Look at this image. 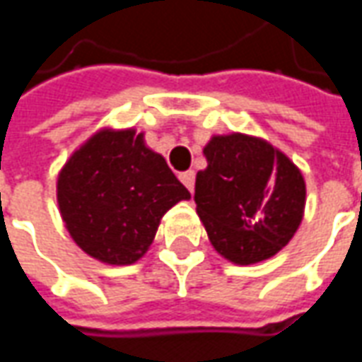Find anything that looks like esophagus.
Wrapping results in <instances>:
<instances>
[{"instance_id": "1", "label": "esophagus", "mask_w": 362, "mask_h": 362, "mask_svg": "<svg viewBox=\"0 0 362 362\" xmlns=\"http://www.w3.org/2000/svg\"><path fill=\"white\" fill-rule=\"evenodd\" d=\"M180 180L182 184L189 189V192H194V182H196V174H194V170H186V173H182Z\"/></svg>"}]
</instances>
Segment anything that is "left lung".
I'll return each instance as SVG.
<instances>
[{"instance_id":"obj_1","label":"left lung","mask_w":362,"mask_h":362,"mask_svg":"<svg viewBox=\"0 0 362 362\" xmlns=\"http://www.w3.org/2000/svg\"><path fill=\"white\" fill-rule=\"evenodd\" d=\"M196 176V211L209 243L236 266L273 258L300 227L306 182L272 143L248 134L211 135Z\"/></svg>"}]
</instances>
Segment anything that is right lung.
<instances>
[{
	"label": "right lung",
	"mask_w": 362,
	"mask_h": 362,
	"mask_svg": "<svg viewBox=\"0 0 362 362\" xmlns=\"http://www.w3.org/2000/svg\"><path fill=\"white\" fill-rule=\"evenodd\" d=\"M56 197L67 233L87 256L132 266L147 254L163 215L192 196L143 132L108 126L67 158Z\"/></svg>",
	"instance_id": "obj_1"
}]
</instances>
